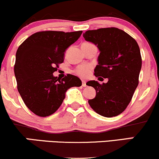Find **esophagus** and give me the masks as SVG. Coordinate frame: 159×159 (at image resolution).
<instances>
[{
  "label": "esophagus",
  "instance_id": "esophagus-1",
  "mask_svg": "<svg viewBox=\"0 0 159 159\" xmlns=\"http://www.w3.org/2000/svg\"><path fill=\"white\" fill-rule=\"evenodd\" d=\"M82 86H83L84 87H86V86H87V85H86V81H84V80H83V81H82Z\"/></svg>",
  "mask_w": 159,
  "mask_h": 159
}]
</instances>
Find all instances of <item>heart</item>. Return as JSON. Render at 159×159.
Returning <instances> with one entry per match:
<instances>
[{"label":"heart","mask_w":159,"mask_h":159,"mask_svg":"<svg viewBox=\"0 0 159 159\" xmlns=\"http://www.w3.org/2000/svg\"><path fill=\"white\" fill-rule=\"evenodd\" d=\"M92 67L89 65H81V66H78L75 70V73L78 76H81L82 78H86L89 76Z\"/></svg>","instance_id":"b5f03b06"}]
</instances>
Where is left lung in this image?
Wrapping results in <instances>:
<instances>
[{"label":"left lung","instance_id":"left-lung-1","mask_svg":"<svg viewBox=\"0 0 159 159\" xmlns=\"http://www.w3.org/2000/svg\"><path fill=\"white\" fill-rule=\"evenodd\" d=\"M83 37L100 51L94 70L95 77L108 78L107 83L102 84L95 81L87 82L96 91L95 98L88 103L101 116H118L127 108L139 84L142 63L139 45L127 32L116 27L88 30Z\"/></svg>","mask_w":159,"mask_h":159}]
</instances>
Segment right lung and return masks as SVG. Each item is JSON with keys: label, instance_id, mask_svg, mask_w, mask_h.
I'll return each instance as SVG.
<instances>
[{"label": "right lung", "instance_id": "right-lung-1", "mask_svg": "<svg viewBox=\"0 0 159 159\" xmlns=\"http://www.w3.org/2000/svg\"><path fill=\"white\" fill-rule=\"evenodd\" d=\"M81 34L82 31L38 32L19 46L14 66L18 90L26 106L37 116L54 113L67 89L81 86L77 76L68 74L61 81L53 75L64 62L65 50Z\"/></svg>", "mask_w": 159, "mask_h": 159}]
</instances>
